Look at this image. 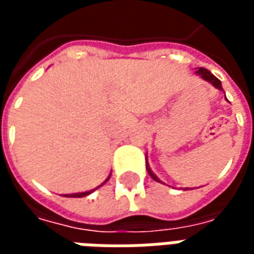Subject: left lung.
<instances>
[{
	"label": "left lung",
	"instance_id": "1",
	"mask_svg": "<svg viewBox=\"0 0 254 254\" xmlns=\"http://www.w3.org/2000/svg\"><path fill=\"white\" fill-rule=\"evenodd\" d=\"M196 73H197V74H200V76H201V78H204L205 81H208V83L212 84L215 88H218V89H220V91H223V88H222V83H220V80H219L218 77H215L212 73L209 72V70H207L205 67H198V70H196ZM147 171H148V174H149V176H151V178H152V180H155V181H156V182H162L159 180V178H158V177L155 176L154 173H152V170L149 169L148 160H147Z\"/></svg>",
	"mask_w": 254,
	"mask_h": 254
}]
</instances>
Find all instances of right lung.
Masks as SVG:
<instances>
[{
  "mask_svg": "<svg viewBox=\"0 0 254 254\" xmlns=\"http://www.w3.org/2000/svg\"><path fill=\"white\" fill-rule=\"evenodd\" d=\"M111 176V174H110ZM110 176L107 177V180H106L105 182H103V184H102V185H105L106 182L109 181V180H110ZM102 185H99V187H102ZM98 187V188H99ZM98 188H95V189H92V190H88V191H81V193H73V194H65V196L66 197H84V196H88L89 193H92V191L94 190H96V189H98Z\"/></svg>",
  "mask_w": 254,
  "mask_h": 254,
  "instance_id": "add662e5",
  "label": "right lung"
}]
</instances>
